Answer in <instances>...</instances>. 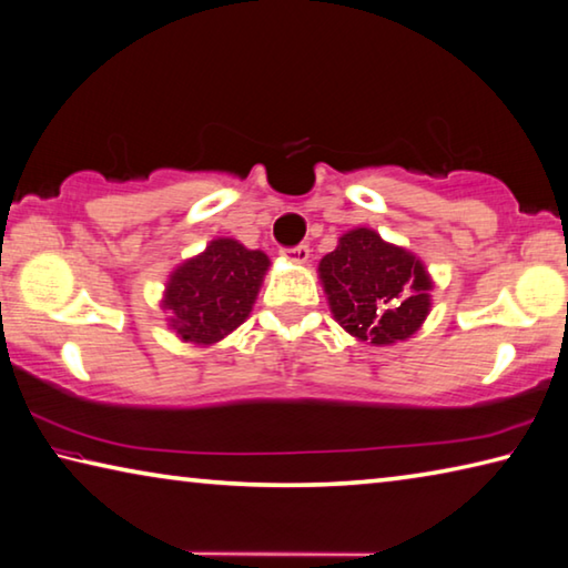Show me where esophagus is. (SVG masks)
<instances>
[{
	"label": "esophagus",
	"instance_id": "obj_1",
	"mask_svg": "<svg viewBox=\"0 0 568 568\" xmlns=\"http://www.w3.org/2000/svg\"><path fill=\"white\" fill-rule=\"evenodd\" d=\"M282 256L290 258V262L304 264L306 258H310V246H306V244H300V246H284V248H282Z\"/></svg>",
	"mask_w": 568,
	"mask_h": 568
}]
</instances>
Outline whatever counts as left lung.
<instances>
[{"instance_id": "8db88e82", "label": "left lung", "mask_w": 568, "mask_h": 568, "mask_svg": "<svg viewBox=\"0 0 568 568\" xmlns=\"http://www.w3.org/2000/svg\"><path fill=\"white\" fill-rule=\"evenodd\" d=\"M334 320L369 345H393L420 329L430 312V276L410 251L355 229L320 262Z\"/></svg>"}]
</instances>
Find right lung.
I'll return each mask as SVG.
<instances>
[{
	"instance_id": "1",
	"label": "right lung",
	"mask_w": 568,
	"mask_h": 568,
	"mask_svg": "<svg viewBox=\"0 0 568 568\" xmlns=\"http://www.w3.org/2000/svg\"><path fill=\"white\" fill-rule=\"evenodd\" d=\"M268 258L234 239L211 241L201 256L179 266L165 290L171 327L193 345H213L248 317Z\"/></svg>"
}]
</instances>
